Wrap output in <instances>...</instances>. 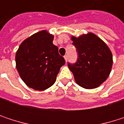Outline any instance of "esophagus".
I'll use <instances>...</instances> for the list:
<instances>
[{"label": "esophagus", "mask_w": 124, "mask_h": 124, "mask_svg": "<svg viewBox=\"0 0 124 124\" xmlns=\"http://www.w3.org/2000/svg\"><path fill=\"white\" fill-rule=\"evenodd\" d=\"M64 58L65 61H66V62H67V60H68V57H67V55H64Z\"/></svg>", "instance_id": "esophagus-1"}]
</instances>
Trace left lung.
Returning <instances> with one entry per match:
<instances>
[{
  "label": "left lung",
  "mask_w": 124,
  "mask_h": 124,
  "mask_svg": "<svg viewBox=\"0 0 124 124\" xmlns=\"http://www.w3.org/2000/svg\"><path fill=\"white\" fill-rule=\"evenodd\" d=\"M78 58L68 67L75 82L85 89L100 86L110 75L113 64L112 53L106 44L93 33L71 37Z\"/></svg>",
  "instance_id": "obj_1"
}]
</instances>
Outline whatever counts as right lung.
I'll use <instances>...</instances> for the list:
<instances>
[{
	"mask_svg": "<svg viewBox=\"0 0 124 124\" xmlns=\"http://www.w3.org/2000/svg\"><path fill=\"white\" fill-rule=\"evenodd\" d=\"M54 36L46 30L25 39L16 54V69L26 85L36 90H44L56 81L64 57L53 44Z\"/></svg>",
	"mask_w": 124,
	"mask_h": 124,
	"instance_id": "right-lung-1",
	"label": "right lung"
}]
</instances>
